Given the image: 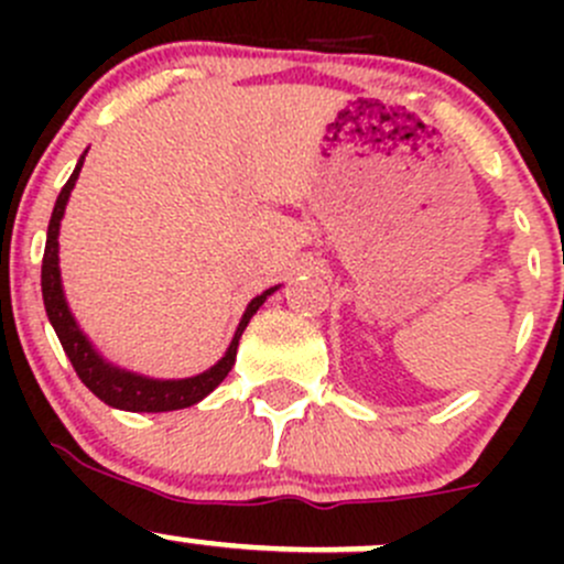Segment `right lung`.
Here are the masks:
<instances>
[{"label": "right lung", "mask_w": 564, "mask_h": 564, "mask_svg": "<svg viewBox=\"0 0 564 564\" xmlns=\"http://www.w3.org/2000/svg\"><path fill=\"white\" fill-rule=\"evenodd\" d=\"M87 155V152H84ZM82 161L73 169L70 180L65 182V187L59 191L54 204V213H51L48 220V235H45V253H43V272H40V286H43V305L45 314H48V322L54 324L56 338H59L62 349L70 357L73 368H76L78 379L87 384L100 401L108 403V406L124 409V412H174V409H185L198 403L202 398H207L209 392L218 388L226 377H229L231 366H235L237 346H240L242 329L248 327L250 316L264 305V300L275 292L278 286L267 289L259 297H253L248 303L246 314L240 318V327H237L235 338H231L226 355L215 362L209 371L198 373V377L191 379H150L141 377V373L124 371V368L111 366L104 357L98 355L93 344H89L87 335L82 333V327L73 318L70 308L65 303V292H62V278H59V220L65 215L67 198H70L73 185H76L78 172L84 166Z\"/></svg>", "instance_id": "add662e5"}]
</instances>
